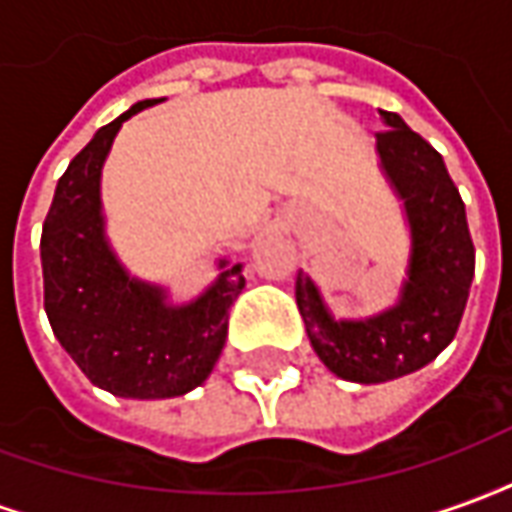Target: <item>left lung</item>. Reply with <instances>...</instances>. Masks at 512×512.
Wrapping results in <instances>:
<instances>
[{
	"instance_id": "obj_1",
	"label": "left lung",
	"mask_w": 512,
	"mask_h": 512,
	"mask_svg": "<svg viewBox=\"0 0 512 512\" xmlns=\"http://www.w3.org/2000/svg\"><path fill=\"white\" fill-rule=\"evenodd\" d=\"M378 167L403 202L411 249L392 307L367 318H334L310 274L296 277V304L312 351L334 376L384 384L430 365L452 343L474 279L466 208L444 158L395 112H381Z\"/></svg>"
}]
</instances>
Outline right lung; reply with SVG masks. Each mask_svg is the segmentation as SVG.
<instances>
[{
	"label": "right lung",
	"mask_w": 512,
	"mask_h": 512,
	"mask_svg": "<svg viewBox=\"0 0 512 512\" xmlns=\"http://www.w3.org/2000/svg\"><path fill=\"white\" fill-rule=\"evenodd\" d=\"M161 98L139 101L98 128L57 183L40 235L43 301L54 337L84 376L117 397H180L211 376L227 343L244 266L216 260L219 277L197 299L128 274L106 235L101 172L117 131Z\"/></svg>",
	"instance_id": "right-lung-1"
}]
</instances>
